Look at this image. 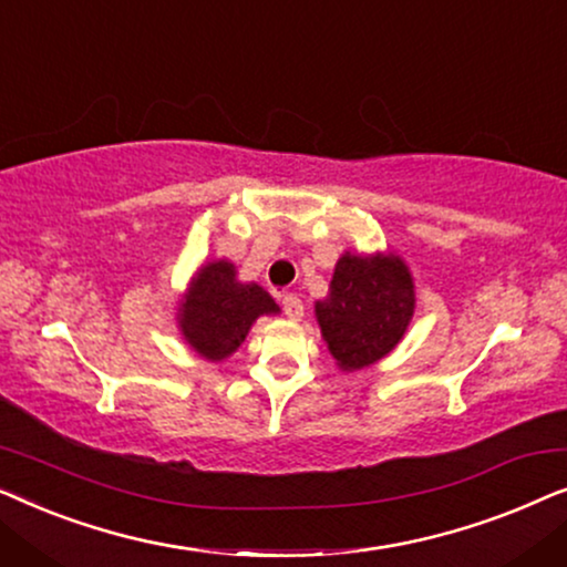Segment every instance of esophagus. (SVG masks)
Returning <instances> with one entry per match:
<instances>
[{
	"instance_id": "1",
	"label": "esophagus",
	"mask_w": 567,
	"mask_h": 567,
	"mask_svg": "<svg viewBox=\"0 0 567 567\" xmlns=\"http://www.w3.org/2000/svg\"><path fill=\"white\" fill-rule=\"evenodd\" d=\"M281 307L289 320H301V317H305V305H301L297 293H286V297H281Z\"/></svg>"
}]
</instances>
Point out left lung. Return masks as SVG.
<instances>
[{"mask_svg":"<svg viewBox=\"0 0 567 567\" xmlns=\"http://www.w3.org/2000/svg\"><path fill=\"white\" fill-rule=\"evenodd\" d=\"M415 281L394 252L346 250L328 297L315 301L322 340L340 371H361L390 355L413 322Z\"/></svg>","mask_w":567,"mask_h":567,"instance_id":"8db88e82","label":"left lung"}]
</instances>
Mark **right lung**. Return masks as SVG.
Returning a JSON list of instances; mask_svg holds the SVG:
<instances>
[{
  "mask_svg": "<svg viewBox=\"0 0 567 567\" xmlns=\"http://www.w3.org/2000/svg\"><path fill=\"white\" fill-rule=\"evenodd\" d=\"M281 307L255 281H239L227 258L206 260L177 297L175 322L188 348L208 363H221L245 343L258 317L278 315Z\"/></svg>",
  "mask_w": 567,
  "mask_h": 567,
  "instance_id": "right-lung-1",
  "label": "right lung"
}]
</instances>
